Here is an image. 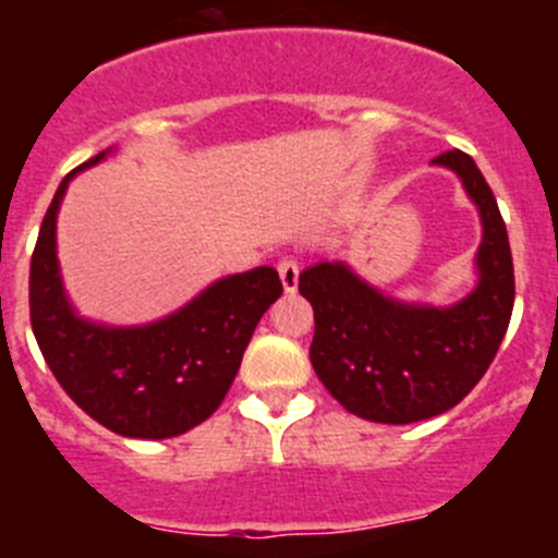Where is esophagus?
I'll return each mask as SVG.
<instances>
[{"label": "esophagus", "instance_id": "34e87169", "mask_svg": "<svg viewBox=\"0 0 558 558\" xmlns=\"http://www.w3.org/2000/svg\"><path fill=\"white\" fill-rule=\"evenodd\" d=\"M276 270H279V279H282L284 290L293 293L299 288V259L295 256H282L279 263H276Z\"/></svg>", "mask_w": 558, "mask_h": 558}]
</instances>
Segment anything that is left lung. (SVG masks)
Instances as JSON below:
<instances>
[{
  "label": "left lung",
  "mask_w": 558,
  "mask_h": 558,
  "mask_svg": "<svg viewBox=\"0 0 558 558\" xmlns=\"http://www.w3.org/2000/svg\"><path fill=\"white\" fill-rule=\"evenodd\" d=\"M433 165L456 170L481 209V282L463 302L408 307L340 263L299 276V293L315 315V374L349 413L383 425H411L456 408L492 366L514 310L509 234L489 184L463 150L441 153Z\"/></svg>",
  "instance_id": "left-lung-1"
}]
</instances>
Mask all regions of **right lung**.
<instances>
[{
  "mask_svg": "<svg viewBox=\"0 0 558 558\" xmlns=\"http://www.w3.org/2000/svg\"><path fill=\"white\" fill-rule=\"evenodd\" d=\"M97 153L77 170L97 165ZM72 170L44 215L29 259V324L63 391L108 430L170 438L218 411L265 310L282 295L274 268H254L150 327L108 329L69 310L56 259V215Z\"/></svg>",
  "mask_w": 558,
  "mask_h": 558,
  "instance_id": "1",
  "label": "right lung"
}]
</instances>
